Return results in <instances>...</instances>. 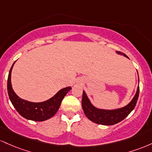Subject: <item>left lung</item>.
Returning a JSON list of instances; mask_svg holds the SVG:
<instances>
[{"label": "left lung", "instance_id": "left-lung-1", "mask_svg": "<svg viewBox=\"0 0 152 152\" xmlns=\"http://www.w3.org/2000/svg\"><path fill=\"white\" fill-rule=\"evenodd\" d=\"M116 53L129 58L125 54L121 52H117L116 51ZM139 95V87L138 86L135 95L128 105L123 107V108L114 109V110H105V109H100L95 107L90 101L85 92L83 91L82 106H83L85 115L91 121L94 122L95 124H100V125H114V124H118V123L124 120L134 110L136 106V104L137 103Z\"/></svg>", "mask_w": 152, "mask_h": 152}]
</instances>
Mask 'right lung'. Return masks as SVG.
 <instances>
[{"mask_svg": "<svg viewBox=\"0 0 152 152\" xmlns=\"http://www.w3.org/2000/svg\"><path fill=\"white\" fill-rule=\"evenodd\" d=\"M14 63L8 74L7 89L10 100L17 112L26 119L34 121H44L54 116L59 110L63 98L72 89L71 87L62 88L50 99L41 103H33L23 100L19 98L12 88L11 71Z\"/></svg>", "mask_w": 152, "mask_h": 152, "instance_id": "obj_1", "label": "right lung"}]
</instances>
